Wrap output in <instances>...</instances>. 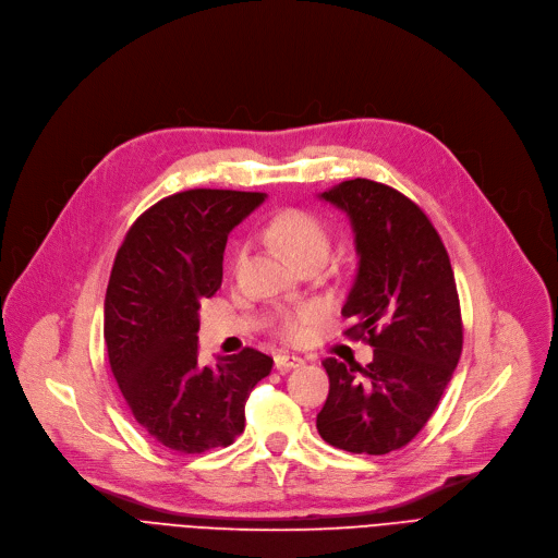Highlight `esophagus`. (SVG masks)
Returning a JSON list of instances; mask_svg holds the SVG:
<instances>
[{
  "mask_svg": "<svg viewBox=\"0 0 558 558\" xmlns=\"http://www.w3.org/2000/svg\"><path fill=\"white\" fill-rule=\"evenodd\" d=\"M274 362H276V368H280V371L303 366V357H296V355H284V353L276 355V357H274Z\"/></svg>",
  "mask_w": 558,
  "mask_h": 558,
  "instance_id": "34e87169",
  "label": "esophagus"
}]
</instances>
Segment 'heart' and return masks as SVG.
<instances>
[{
	"label": "heart",
	"instance_id": "b5f03b06",
	"mask_svg": "<svg viewBox=\"0 0 558 558\" xmlns=\"http://www.w3.org/2000/svg\"><path fill=\"white\" fill-rule=\"evenodd\" d=\"M264 232L269 240L278 244V248L296 264H303L312 257H324L330 251V228L326 221H320L316 215L301 208H284L276 213ZM246 251L240 248L232 259V269L242 267ZM320 318V307L314 303H303L294 307H282L274 318V332L284 343H303L310 335L316 320Z\"/></svg>",
	"mask_w": 558,
	"mask_h": 558
}]
</instances>
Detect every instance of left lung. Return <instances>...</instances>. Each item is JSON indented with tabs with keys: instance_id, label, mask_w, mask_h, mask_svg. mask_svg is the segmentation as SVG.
<instances>
[{
	"instance_id": "left-lung-1",
	"label": "left lung",
	"mask_w": 558,
	"mask_h": 558,
	"mask_svg": "<svg viewBox=\"0 0 558 558\" xmlns=\"http://www.w3.org/2000/svg\"><path fill=\"white\" fill-rule=\"evenodd\" d=\"M324 198L355 228L360 271L341 310L343 335L373 362L324 360L328 400L316 416L326 444L355 454L404 448L427 425L463 348L454 271L429 217L391 185L343 181Z\"/></svg>"
}]
</instances>
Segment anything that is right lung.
<instances>
[{
  "mask_svg": "<svg viewBox=\"0 0 558 558\" xmlns=\"http://www.w3.org/2000/svg\"><path fill=\"white\" fill-rule=\"evenodd\" d=\"M259 192L185 190L154 203L117 248L104 305L108 364L137 425L160 446L201 454L234 444L274 360L255 348L203 366L198 310L217 294L228 232Z\"/></svg>",
  "mask_w": 558,
  "mask_h": 558,
  "instance_id": "right-lung-1",
  "label": "right lung"
}]
</instances>
